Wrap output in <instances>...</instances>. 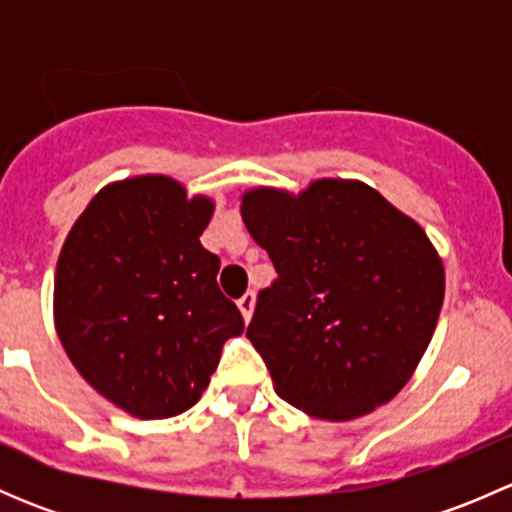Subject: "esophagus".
Segmentation results:
<instances>
[{
    "label": "esophagus",
    "mask_w": 512,
    "mask_h": 512,
    "mask_svg": "<svg viewBox=\"0 0 512 512\" xmlns=\"http://www.w3.org/2000/svg\"><path fill=\"white\" fill-rule=\"evenodd\" d=\"M237 307H240L245 322H250L252 312H255V292H245L240 299H237Z\"/></svg>",
    "instance_id": "1"
}]
</instances>
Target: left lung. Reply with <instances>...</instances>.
Listing matches in <instances>:
<instances>
[{
  "instance_id": "8db88e82",
  "label": "left lung",
  "mask_w": 512,
  "mask_h": 512,
  "mask_svg": "<svg viewBox=\"0 0 512 512\" xmlns=\"http://www.w3.org/2000/svg\"><path fill=\"white\" fill-rule=\"evenodd\" d=\"M240 213L277 270L247 327L277 394L324 421L394 399L431 342L446 289L423 227L369 185L339 178L299 195L255 188Z\"/></svg>"
}]
</instances>
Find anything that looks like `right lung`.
<instances>
[{
  "label": "right lung",
  "instance_id": "obj_1",
  "mask_svg": "<svg viewBox=\"0 0 512 512\" xmlns=\"http://www.w3.org/2000/svg\"><path fill=\"white\" fill-rule=\"evenodd\" d=\"M213 208L168 175H138L98 190L61 247L56 332L79 374L131 416L198 404L245 329L218 287V255L200 245Z\"/></svg>",
  "mask_w": 512,
  "mask_h": 512
}]
</instances>
